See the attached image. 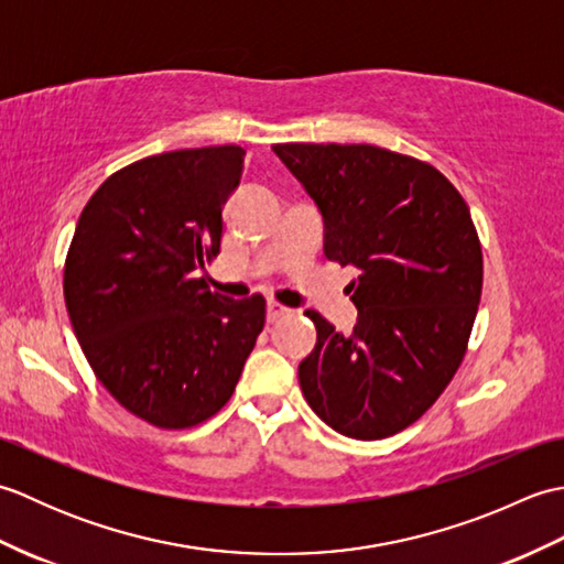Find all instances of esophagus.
<instances>
[{"mask_svg":"<svg viewBox=\"0 0 564 564\" xmlns=\"http://www.w3.org/2000/svg\"><path fill=\"white\" fill-rule=\"evenodd\" d=\"M289 315H291V310L283 307L281 303H275V301H269V303H267V319H269V322H279V319L289 317Z\"/></svg>","mask_w":564,"mask_h":564,"instance_id":"obj_1","label":"esophagus"}]
</instances>
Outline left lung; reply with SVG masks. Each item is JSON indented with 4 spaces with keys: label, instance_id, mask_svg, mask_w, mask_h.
<instances>
[{
    "label": "left lung",
    "instance_id": "left-lung-1",
    "mask_svg": "<svg viewBox=\"0 0 564 564\" xmlns=\"http://www.w3.org/2000/svg\"><path fill=\"white\" fill-rule=\"evenodd\" d=\"M325 223V257L356 267L351 334L315 310L297 366L313 412L373 441L414 424L458 370L482 293L470 208L434 166L376 145H273Z\"/></svg>",
    "mask_w": 564,
    "mask_h": 564
}]
</instances>
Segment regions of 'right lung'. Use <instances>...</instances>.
Wrapping results in <instances>:
<instances>
[{
    "label": "right lung",
    "instance_id": "add662e5",
    "mask_svg": "<svg viewBox=\"0 0 564 564\" xmlns=\"http://www.w3.org/2000/svg\"><path fill=\"white\" fill-rule=\"evenodd\" d=\"M237 145L152 154L84 206L65 261L72 329L101 386L160 429H188L232 398L267 319L261 295L210 293L196 271L220 251Z\"/></svg>",
    "mask_w": 564,
    "mask_h": 564
}]
</instances>
